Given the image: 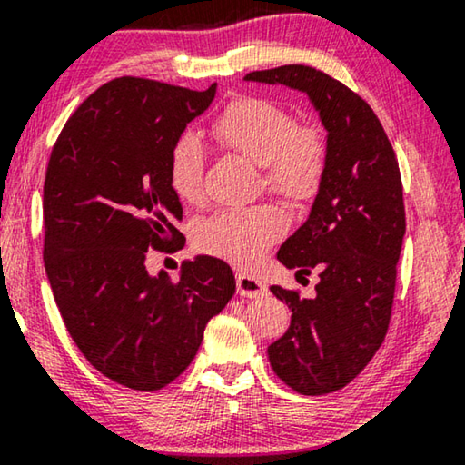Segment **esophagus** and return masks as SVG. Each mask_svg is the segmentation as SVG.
<instances>
[{
	"instance_id": "obj_1",
	"label": "esophagus",
	"mask_w": 465,
	"mask_h": 465,
	"mask_svg": "<svg viewBox=\"0 0 465 465\" xmlns=\"http://www.w3.org/2000/svg\"><path fill=\"white\" fill-rule=\"evenodd\" d=\"M238 292L246 299H259L261 294H265V283L259 275L251 272H240L238 273Z\"/></svg>"
}]
</instances>
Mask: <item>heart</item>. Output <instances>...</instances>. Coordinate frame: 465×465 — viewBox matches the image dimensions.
Listing matches in <instances>:
<instances>
[{
    "label": "heart",
    "instance_id": "b5f03b06",
    "mask_svg": "<svg viewBox=\"0 0 465 465\" xmlns=\"http://www.w3.org/2000/svg\"><path fill=\"white\" fill-rule=\"evenodd\" d=\"M223 148L259 164L265 183L290 200L313 198L328 166V140L317 127H299L286 110L259 98L230 104L213 124ZM206 152L196 134H183L171 150V188L183 203L204 196ZM286 230V213L275 204L223 209L198 221L193 242L203 252L251 262Z\"/></svg>",
    "mask_w": 465,
    "mask_h": 465
}]
</instances>
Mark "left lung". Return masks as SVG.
Masks as SVG:
<instances>
[{"label":"left lung","instance_id":"left-lung-1","mask_svg":"<svg viewBox=\"0 0 465 465\" xmlns=\"http://www.w3.org/2000/svg\"><path fill=\"white\" fill-rule=\"evenodd\" d=\"M309 98L328 140V166L309 217L277 251L296 275L320 272L315 296L272 286L292 311L267 346L277 378L301 394L341 391L384 342L405 235L403 185L382 124L367 102L311 66L248 73Z\"/></svg>","mask_w":465,"mask_h":465}]
</instances>
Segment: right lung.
<instances>
[{
	"label": "right lung",
	"mask_w": 465,
	"mask_h": 465,
	"mask_svg": "<svg viewBox=\"0 0 465 465\" xmlns=\"http://www.w3.org/2000/svg\"><path fill=\"white\" fill-rule=\"evenodd\" d=\"M214 92L217 83L192 92L110 81L66 121L47 164L44 262L55 304L83 357L134 391L183 373L235 294L232 267L209 254L183 261L177 282L145 269L148 248L183 244L171 150Z\"/></svg>",
	"instance_id": "obj_1"
}]
</instances>
